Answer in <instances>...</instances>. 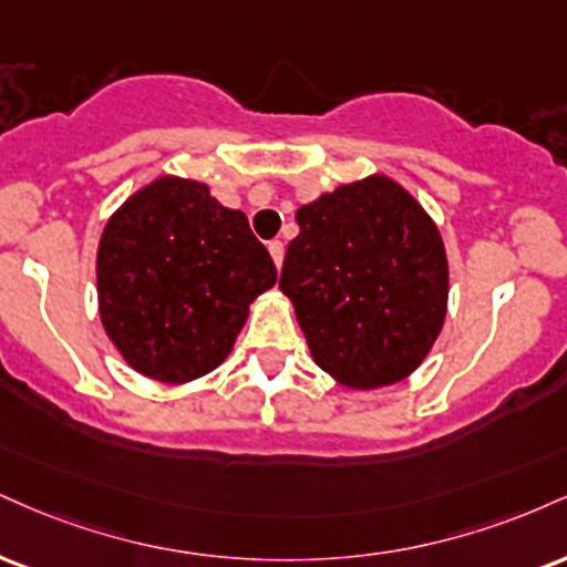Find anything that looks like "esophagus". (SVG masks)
Returning <instances> with one entry per match:
<instances>
[{
    "instance_id": "esophagus-1",
    "label": "esophagus",
    "mask_w": 567,
    "mask_h": 567,
    "mask_svg": "<svg viewBox=\"0 0 567 567\" xmlns=\"http://www.w3.org/2000/svg\"><path fill=\"white\" fill-rule=\"evenodd\" d=\"M269 256H271V261H275V266L279 269V266H282V256H285L282 243H279V240H271V243H269Z\"/></svg>"
}]
</instances>
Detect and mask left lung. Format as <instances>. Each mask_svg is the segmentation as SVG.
I'll return each instance as SVG.
<instances>
[{
	"label": "left lung",
	"instance_id": "obj_1",
	"mask_svg": "<svg viewBox=\"0 0 567 567\" xmlns=\"http://www.w3.org/2000/svg\"><path fill=\"white\" fill-rule=\"evenodd\" d=\"M279 290L311 359L332 380L372 391L409 378L449 309V258L433 216L385 174L340 184L298 208Z\"/></svg>",
	"mask_w": 567,
	"mask_h": 567
}]
</instances>
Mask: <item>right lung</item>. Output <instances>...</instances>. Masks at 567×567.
<instances>
[{
  "instance_id": "add662e5",
  "label": "right lung",
  "mask_w": 567,
  "mask_h": 567,
  "mask_svg": "<svg viewBox=\"0 0 567 567\" xmlns=\"http://www.w3.org/2000/svg\"><path fill=\"white\" fill-rule=\"evenodd\" d=\"M277 269L243 210L206 182L163 174L128 195L97 245V311L134 372L184 385L235 349Z\"/></svg>"
}]
</instances>
